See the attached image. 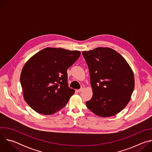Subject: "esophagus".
<instances>
[{
    "label": "esophagus",
    "instance_id": "1",
    "mask_svg": "<svg viewBox=\"0 0 152 152\" xmlns=\"http://www.w3.org/2000/svg\"><path fill=\"white\" fill-rule=\"evenodd\" d=\"M84 89H85V86H84V85H82V86H81V88H80L79 90H78L77 91H78V92H81V91H82Z\"/></svg>",
    "mask_w": 152,
    "mask_h": 152
}]
</instances>
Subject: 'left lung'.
<instances>
[{
	"instance_id": "1",
	"label": "left lung",
	"mask_w": 152,
	"mask_h": 152,
	"mask_svg": "<svg viewBox=\"0 0 152 152\" xmlns=\"http://www.w3.org/2000/svg\"><path fill=\"white\" fill-rule=\"evenodd\" d=\"M88 65L93 97L86 102L88 109L102 117L114 116L131 99L135 87L133 71L126 59L108 48L83 51Z\"/></svg>"
}]
</instances>
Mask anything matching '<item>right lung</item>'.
I'll return each mask as SVG.
<instances>
[{
  "label": "right lung",
  "instance_id": "obj_1",
  "mask_svg": "<svg viewBox=\"0 0 152 152\" xmlns=\"http://www.w3.org/2000/svg\"><path fill=\"white\" fill-rule=\"evenodd\" d=\"M80 52L46 48L32 56L20 75L23 97L35 111L51 115L66 106L75 90L69 87L67 69Z\"/></svg>",
  "mask_w": 152,
  "mask_h": 152
}]
</instances>
